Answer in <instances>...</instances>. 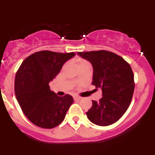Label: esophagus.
Here are the masks:
<instances>
[{
  "label": "esophagus",
  "instance_id": "esophagus-1",
  "mask_svg": "<svg viewBox=\"0 0 155 155\" xmlns=\"http://www.w3.org/2000/svg\"><path fill=\"white\" fill-rule=\"evenodd\" d=\"M74 99H77V100H80V99H81V97L78 96V95H74Z\"/></svg>",
  "mask_w": 155,
  "mask_h": 155
}]
</instances>
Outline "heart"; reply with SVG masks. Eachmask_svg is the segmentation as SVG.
Instances as JSON below:
<instances>
[{"label":"heart","mask_w":155,"mask_h":155,"mask_svg":"<svg viewBox=\"0 0 155 155\" xmlns=\"http://www.w3.org/2000/svg\"><path fill=\"white\" fill-rule=\"evenodd\" d=\"M78 61V65H81V64H85V63H88L86 60H84V59H81V58H78L77 60Z\"/></svg>","instance_id":"obj_1"}]
</instances>
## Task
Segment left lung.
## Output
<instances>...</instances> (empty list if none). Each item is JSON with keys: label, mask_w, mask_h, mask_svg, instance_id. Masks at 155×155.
I'll return each mask as SVG.
<instances>
[{"label": "left lung", "mask_w": 155, "mask_h": 155, "mask_svg": "<svg viewBox=\"0 0 155 155\" xmlns=\"http://www.w3.org/2000/svg\"><path fill=\"white\" fill-rule=\"evenodd\" d=\"M91 63L92 84L102 88V97L92 101L87 118L98 126H109L121 118L130 105L134 91V73L130 65L120 56L107 50L79 52Z\"/></svg>", "instance_id": "1"}]
</instances>
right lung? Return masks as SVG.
<instances>
[{
    "label": "right lung",
    "instance_id": "obj_1",
    "mask_svg": "<svg viewBox=\"0 0 155 155\" xmlns=\"http://www.w3.org/2000/svg\"><path fill=\"white\" fill-rule=\"evenodd\" d=\"M75 55L42 50L28 56L19 67L15 79V93L27 118L35 126L52 129L61 124L74 99L60 97L49 83L60 73L64 63Z\"/></svg>",
    "mask_w": 155,
    "mask_h": 155
}]
</instances>
